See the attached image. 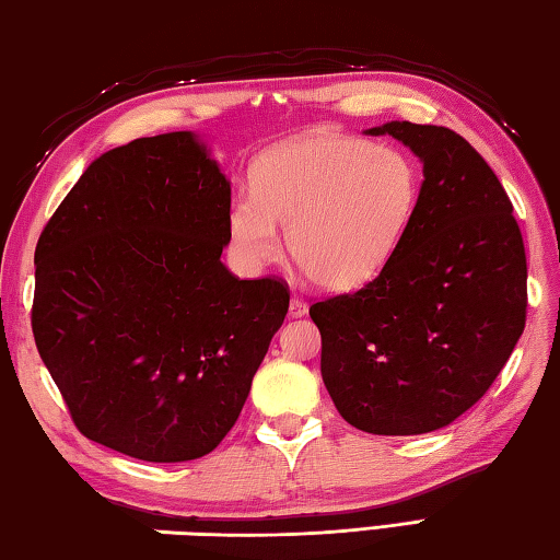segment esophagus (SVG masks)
I'll use <instances>...</instances> for the list:
<instances>
[{
    "label": "esophagus",
    "mask_w": 560,
    "mask_h": 560,
    "mask_svg": "<svg viewBox=\"0 0 560 560\" xmlns=\"http://www.w3.org/2000/svg\"><path fill=\"white\" fill-rule=\"evenodd\" d=\"M310 312V304L304 302L302 298H292L290 300V316H304Z\"/></svg>",
    "instance_id": "obj_1"
}]
</instances>
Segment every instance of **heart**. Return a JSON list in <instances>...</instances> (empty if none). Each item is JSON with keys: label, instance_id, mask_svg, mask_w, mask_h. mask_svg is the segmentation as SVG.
<instances>
[{"label": "heart", "instance_id": "heart-1", "mask_svg": "<svg viewBox=\"0 0 560 560\" xmlns=\"http://www.w3.org/2000/svg\"><path fill=\"white\" fill-rule=\"evenodd\" d=\"M419 195V167L405 151L312 131L253 167L250 197L229 209V248L241 268L260 270L280 256L282 224L290 256L319 288L353 290L395 256Z\"/></svg>", "mask_w": 560, "mask_h": 560}]
</instances>
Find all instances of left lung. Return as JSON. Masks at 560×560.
Returning a JSON list of instances; mask_svg holds the SVG:
<instances>
[{
	"instance_id": "8db88e82",
	"label": "left lung",
	"mask_w": 560,
	"mask_h": 560,
	"mask_svg": "<svg viewBox=\"0 0 560 560\" xmlns=\"http://www.w3.org/2000/svg\"><path fill=\"white\" fill-rule=\"evenodd\" d=\"M424 165L417 214L358 292L310 307L322 377L348 424L380 436L448 427L488 393L526 322V256L492 167L446 126L387 121Z\"/></svg>"
}]
</instances>
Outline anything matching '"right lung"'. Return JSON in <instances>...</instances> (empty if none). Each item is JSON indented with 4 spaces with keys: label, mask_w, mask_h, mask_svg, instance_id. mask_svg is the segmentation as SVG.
Wrapping results in <instances>:
<instances>
[{
    "label": "right lung",
    "mask_w": 560,
    "mask_h": 560,
    "mask_svg": "<svg viewBox=\"0 0 560 560\" xmlns=\"http://www.w3.org/2000/svg\"><path fill=\"white\" fill-rule=\"evenodd\" d=\"M231 183L192 131L92 161L36 246L31 326L84 436L151 463L214 451L284 322L280 280H238Z\"/></svg>",
    "instance_id": "add662e5"
}]
</instances>
